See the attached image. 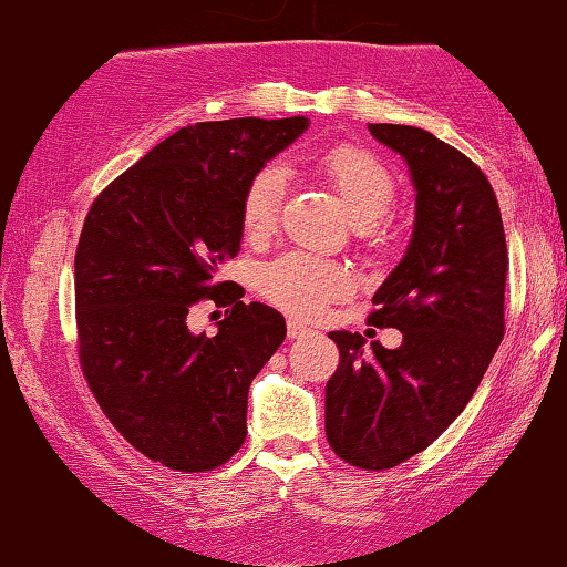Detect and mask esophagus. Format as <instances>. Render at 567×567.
Masks as SVG:
<instances>
[{
    "label": "esophagus",
    "instance_id": "1",
    "mask_svg": "<svg viewBox=\"0 0 567 567\" xmlns=\"http://www.w3.org/2000/svg\"><path fill=\"white\" fill-rule=\"evenodd\" d=\"M287 332H290V338H305L310 332V328L302 326L300 320H287Z\"/></svg>",
    "mask_w": 567,
    "mask_h": 567
}]
</instances>
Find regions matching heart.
Segmentation results:
<instances>
[{"label":"heart","mask_w":567,"mask_h":567,"mask_svg":"<svg viewBox=\"0 0 567 567\" xmlns=\"http://www.w3.org/2000/svg\"><path fill=\"white\" fill-rule=\"evenodd\" d=\"M312 168L350 214L363 239L379 235V224L396 202V182L379 158L355 146L326 148L312 156ZM285 199L282 168L267 166L251 178L241 199V229L249 241L272 235ZM353 290V275L330 259L287 251L259 272V292L295 318L316 320Z\"/></svg>","instance_id":"b5f03b06"}]
</instances>
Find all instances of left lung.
Listing matches in <instances>:
<instances>
[{
	"label": "left lung",
	"mask_w": 567,
	"mask_h": 567,
	"mask_svg": "<svg viewBox=\"0 0 567 567\" xmlns=\"http://www.w3.org/2000/svg\"><path fill=\"white\" fill-rule=\"evenodd\" d=\"M406 161L416 206L401 262L375 290L368 322L399 348L336 330L340 365L326 389V434L340 460L391 470L460 416L505 336L507 241L480 166L424 128L368 123Z\"/></svg>",
	"instance_id": "obj_1"
}]
</instances>
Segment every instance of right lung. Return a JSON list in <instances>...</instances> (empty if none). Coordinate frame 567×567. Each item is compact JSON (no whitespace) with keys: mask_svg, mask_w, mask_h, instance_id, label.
Segmentation results:
<instances>
[{"mask_svg":"<svg viewBox=\"0 0 567 567\" xmlns=\"http://www.w3.org/2000/svg\"><path fill=\"white\" fill-rule=\"evenodd\" d=\"M308 125L305 115L186 125L87 212L75 255L85 379L113 426L171 470H217L245 444L249 383L287 328L217 275L241 249L249 182ZM202 299L230 308L217 337L187 328Z\"/></svg>","mask_w":567,"mask_h":567,"instance_id":"1","label":"right lung"}]
</instances>
